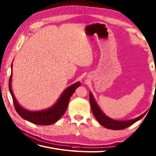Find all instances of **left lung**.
I'll return each mask as SVG.
<instances>
[{"label": "left lung", "instance_id": "1", "mask_svg": "<svg viewBox=\"0 0 156 156\" xmlns=\"http://www.w3.org/2000/svg\"><path fill=\"white\" fill-rule=\"evenodd\" d=\"M89 97H90L92 112V113H93L96 119H97L99 123L103 126V127L109 129H112V130H120V129H124L125 128H127L129 126H131L133 123H135V122L140 120V119L141 118H143L144 117V115H145V112H144L143 115H140V117H138L134 119H131V120H114V119L107 117V116L105 115L104 112L101 111V109L99 108L98 105H97V102H96L91 92H90V94H89Z\"/></svg>", "mask_w": 156, "mask_h": 156}]
</instances>
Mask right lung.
<instances>
[{"label":"right lung","instance_id":"obj_1","mask_svg":"<svg viewBox=\"0 0 156 156\" xmlns=\"http://www.w3.org/2000/svg\"><path fill=\"white\" fill-rule=\"evenodd\" d=\"M12 65L11 69L12 68ZM11 81L12 72L9 78V90L12 96L13 104H14V107L16 111L18 112V114L23 119H24L25 120L31 122L34 124L40 125H49L54 123L56 121H58L64 115L65 112L66 111L71 96L74 93L76 89L80 86V82H76L74 84L69 86V87H68L62 92L60 97L59 98L57 102L50 108H48V109H45V110L43 111H30L23 108L19 104L17 101H16L12 90Z\"/></svg>","mask_w":156,"mask_h":156}]
</instances>
